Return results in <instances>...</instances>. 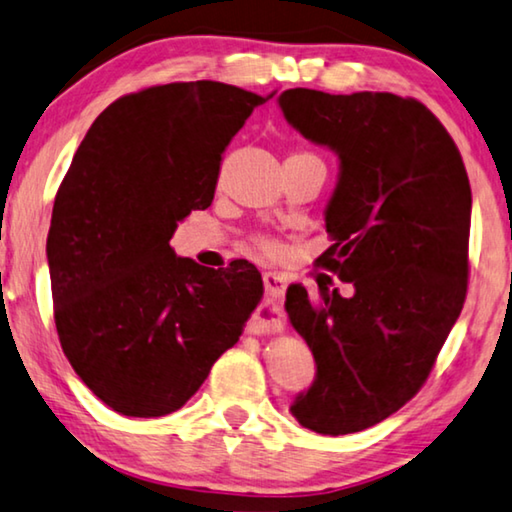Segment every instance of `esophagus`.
Here are the masks:
<instances>
[{
	"label": "esophagus",
	"mask_w": 512,
	"mask_h": 512,
	"mask_svg": "<svg viewBox=\"0 0 512 512\" xmlns=\"http://www.w3.org/2000/svg\"><path fill=\"white\" fill-rule=\"evenodd\" d=\"M264 289L275 305H280L285 300L287 291V278L278 271H266L264 273Z\"/></svg>",
	"instance_id": "esophagus-1"
}]
</instances>
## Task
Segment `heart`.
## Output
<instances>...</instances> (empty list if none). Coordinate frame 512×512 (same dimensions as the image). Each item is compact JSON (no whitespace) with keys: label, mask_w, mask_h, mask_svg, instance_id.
Masks as SVG:
<instances>
[{"label":"heart","mask_w":512,"mask_h":512,"mask_svg":"<svg viewBox=\"0 0 512 512\" xmlns=\"http://www.w3.org/2000/svg\"><path fill=\"white\" fill-rule=\"evenodd\" d=\"M296 154H310V157H314L312 152H296ZM255 246H257V250H262L264 255H269V257H273V255H280V243L275 241V239H271V237H255Z\"/></svg>","instance_id":"heart-1"}]
</instances>
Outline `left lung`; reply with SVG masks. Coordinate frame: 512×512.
Listing matches in <instances>:
<instances>
[{
	"label": "left lung",
	"mask_w": 512,
	"mask_h": 512,
	"mask_svg": "<svg viewBox=\"0 0 512 512\" xmlns=\"http://www.w3.org/2000/svg\"><path fill=\"white\" fill-rule=\"evenodd\" d=\"M278 102L305 139L337 152L335 243L316 262L355 289H287L289 321L316 362L291 415L321 435L358 433L419 392L460 316L472 189L449 132L412 97L289 88Z\"/></svg>",
	"instance_id": "left-lung-1"
}]
</instances>
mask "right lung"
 <instances>
[{"instance_id": "add662e5", "label": "right lung", "mask_w": 512, "mask_h": 512, "mask_svg": "<svg viewBox=\"0 0 512 512\" xmlns=\"http://www.w3.org/2000/svg\"><path fill=\"white\" fill-rule=\"evenodd\" d=\"M221 81L118 97L88 129L47 234L54 323L86 387L125 417H164L198 392L262 298L246 259L207 269L170 248L214 200L221 154L255 107Z\"/></svg>"}]
</instances>
